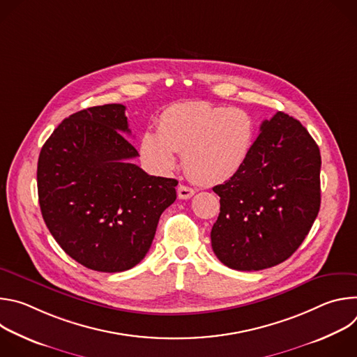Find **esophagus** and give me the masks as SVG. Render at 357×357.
Returning a JSON list of instances; mask_svg holds the SVG:
<instances>
[{
  "instance_id": "esophagus-1",
  "label": "esophagus",
  "mask_w": 357,
  "mask_h": 357,
  "mask_svg": "<svg viewBox=\"0 0 357 357\" xmlns=\"http://www.w3.org/2000/svg\"><path fill=\"white\" fill-rule=\"evenodd\" d=\"M195 192L196 190L190 186H186V185H179L178 186V196L181 199H190L195 195Z\"/></svg>"
}]
</instances>
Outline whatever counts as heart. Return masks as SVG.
Returning a JSON list of instances; mask_svg holds the SVG:
<instances>
[{
    "instance_id": "1",
    "label": "heart",
    "mask_w": 357,
    "mask_h": 357,
    "mask_svg": "<svg viewBox=\"0 0 357 357\" xmlns=\"http://www.w3.org/2000/svg\"><path fill=\"white\" fill-rule=\"evenodd\" d=\"M254 134L256 124L245 110L189 101L168 107L160 117L158 131L142 134L141 154L154 169L169 172L178 151L196 182L216 185L244 165Z\"/></svg>"
}]
</instances>
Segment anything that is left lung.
I'll return each mask as SVG.
<instances>
[{"mask_svg": "<svg viewBox=\"0 0 357 357\" xmlns=\"http://www.w3.org/2000/svg\"><path fill=\"white\" fill-rule=\"evenodd\" d=\"M240 171L213 188L220 213L211 238L229 268L259 271L289 259L321 206V152L298 120H264Z\"/></svg>", "mask_w": 357, "mask_h": 357, "instance_id": "left-lung-1", "label": "left lung"}]
</instances>
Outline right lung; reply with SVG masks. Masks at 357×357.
Segmentation results:
<instances>
[{
  "label": "right lung",
  "mask_w": 357,
  "mask_h": 357,
  "mask_svg": "<svg viewBox=\"0 0 357 357\" xmlns=\"http://www.w3.org/2000/svg\"><path fill=\"white\" fill-rule=\"evenodd\" d=\"M126 106H96L65 119L43 144L38 196L43 220L82 266L120 273L137 266L162 212L176 199V179L151 176L131 162L138 151Z\"/></svg>",
  "instance_id": "right-lung-1"
}]
</instances>
